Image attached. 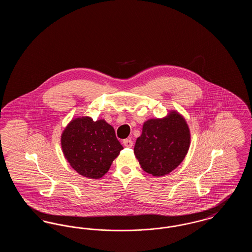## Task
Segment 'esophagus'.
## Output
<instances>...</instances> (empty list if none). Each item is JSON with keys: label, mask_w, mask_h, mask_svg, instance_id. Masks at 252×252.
<instances>
[{"label": "esophagus", "mask_w": 252, "mask_h": 252, "mask_svg": "<svg viewBox=\"0 0 252 252\" xmlns=\"http://www.w3.org/2000/svg\"><path fill=\"white\" fill-rule=\"evenodd\" d=\"M123 144L126 146V147H132L133 145V142H132L130 139H126L123 141Z\"/></svg>", "instance_id": "esophagus-1"}]
</instances>
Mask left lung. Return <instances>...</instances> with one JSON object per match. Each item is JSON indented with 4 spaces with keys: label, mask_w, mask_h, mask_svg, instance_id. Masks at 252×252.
<instances>
[{
    "label": "left lung",
    "mask_w": 252,
    "mask_h": 252,
    "mask_svg": "<svg viewBox=\"0 0 252 252\" xmlns=\"http://www.w3.org/2000/svg\"><path fill=\"white\" fill-rule=\"evenodd\" d=\"M190 146V130L183 117L171 112L166 118L146 121L134 153L146 173L160 177L178 167Z\"/></svg>",
    "instance_id": "obj_1"
}]
</instances>
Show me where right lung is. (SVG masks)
I'll list each match as a JSON object with an SVG mask.
<instances>
[{
    "mask_svg": "<svg viewBox=\"0 0 252 252\" xmlns=\"http://www.w3.org/2000/svg\"><path fill=\"white\" fill-rule=\"evenodd\" d=\"M61 145L71 166L90 179L102 178L123 149L110 125L90 117L72 121L62 133Z\"/></svg>",
    "mask_w": 252,
    "mask_h": 252,
    "instance_id": "1",
    "label": "right lung"
}]
</instances>
